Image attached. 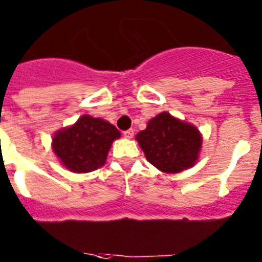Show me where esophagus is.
<instances>
[{
    "instance_id": "1",
    "label": "esophagus",
    "mask_w": 262,
    "mask_h": 262,
    "mask_svg": "<svg viewBox=\"0 0 262 262\" xmlns=\"http://www.w3.org/2000/svg\"><path fill=\"white\" fill-rule=\"evenodd\" d=\"M133 136H134V130H133V129H129V130L124 132V137L128 138V140L133 138Z\"/></svg>"
}]
</instances>
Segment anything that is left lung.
I'll return each instance as SVG.
<instances>
[{
	"instance_id": "left-lung-1",
	"label": "left lung",
	"mask_w": 262,
	"mask_h": 262,
	"mask_svg": "<svg viewBox=\"0 0 262 262\" xmlns=\"http://www.w3.org/2000/svg\"><path fill=\"white\" fill-rule=\"evenodd\" d=\"M145 157L159 171L177 174L199 159L203 138L195 125L162 112L149 120L136 136Z\"/></svg>"
}]
</instances>
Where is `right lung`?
Masks as SVG:
<instances>
[{
	"label": "right lung",
	"instance_id": "1",
	"mask_svg": "<svg viewBox=\"0 0 262 262\" xmlns=\"http://www.w3.org/2000/svg\"><path fill=\"white\" fill-rule=\"evenodd\" d=\"M121 133L103 118L83 115L52 136V151L72 172H91L105 165L113 141Z\"/></svg>",
	"mask_w": 262,
	"mask_h": 262
}]
</instances>
